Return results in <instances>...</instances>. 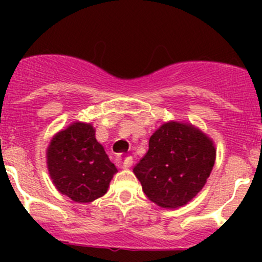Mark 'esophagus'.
<instances>
[{"label":"esophagus","instance_id":"1","mask_svg":"<svg viewBox=\"0 0 262 262\" xmlns=\"http://www.w3.org/2000/svg\"><path fill=\"white\" fill-rule=\"evenodd\" d=\"M133 163V158H132L130 155H121L120 157L118 158V165L119 167L121 168H129Z\"/></svg>","mask_w":262,"mask_h":262}]
</instances>
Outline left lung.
I'll return each instance as SVG.
<instances>
[{"instance_id": "left-lung-1", "label": "left lung", "mask_w": 262, "mask_h": 262, "mask_svg": "<svg viewBox=\"0 0 262 262\" xmlns=\"http://www.w3.org/2000/svg\"><path fill=\"white\" fill-rule=\"evenodd\" d=\"M133 168L150 202L162 208L187 204L204 187L215 162L212 139L191 124L168 121L149 138Z\"/></svg>"}]
</instances>
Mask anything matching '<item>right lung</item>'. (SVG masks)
Wrapping results in <instances>:
<instances>
[{
  "instance_id": "right-lung-1",
  "label": "right lung",
  "mask_w": 262,
  "mask_h": 262,
  "mask_svg": "<svg viewBox=\"0 0 262 262\" xmlns=\"http://www.w3.org/2000/svg\"><path fill=\"white\" fill-rule=\"evenodd\" d=\"M47 165L58 191L76 203H90L106 194L115 165L95 138L91 124H71L53 137Z\"/></svg>"
}]
</instances>
